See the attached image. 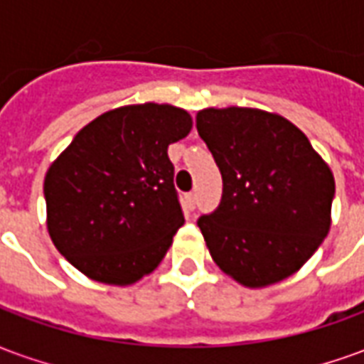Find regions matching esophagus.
<instances>
[{
    "label": "esophagus",
    "mask_w": 364,
    "mask_h": 364,
    "mask_svg": "<svg viewBox=\"0 0 364 364\" xmlns=\"http://www.w3.org/2000/svg\"><path fill=\"white\" fill-rule=\"evenodd\" d=\"M185 205H187V208H195V205H197V198H195V193H189V195H185Z\"/></svg>",
    "instance_id": "34e87169"
}]
</instances>
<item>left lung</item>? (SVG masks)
I'll use <instances>...</instances> for the list:
<instances>
[{"label":"left lung","mask_w":364,"mask_h":364,"mask_svg":"<svg viewBox=\"0 0 364 364\" xmlns=\"http://www.w3.org/2000/svg\"><path fill=\"white\" fill-rule=\"evenodd\" d=\"M222 173L220 206L198 218L214 263L245 289L302 269L331 228L336 179L298 127L252 107L197 112Z\"/></svg>","instance_id":"1"}]
</instances>
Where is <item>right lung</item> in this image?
<instances>
[{"mask_svg": "<svg viewBox=\"0 0 364 364\" xmlns=\"http://www.w3.org/2000/svg\"><path fill=\"white\" fill-rule=\"evenodd\" d=\"M193 128L169 103L99 114L74 136L44 177L52 244L87 279L128 287L156 271L183 213L167 146Z\"/></svg>", "mask_w": 364, "mask_h": 364, "instance_id": "obj_1", "label": "right lung"}]
</instances>
